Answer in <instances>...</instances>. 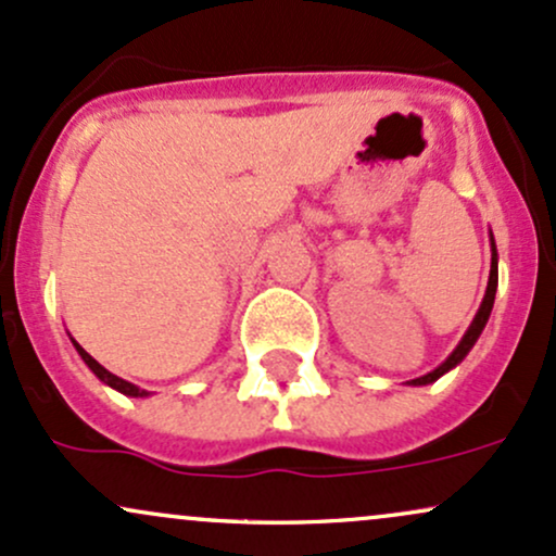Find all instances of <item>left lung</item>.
<instances>
[{"label":"left lung","mask_w":556,"mask_h":556,"mask_svg":"<svg viewBox=\"0 0 556 556\" xmlns=\"http://www.w3.org/2000/svg\"><path fill=\"white\" fill-rule=\"evenodd\" d=\"M496 283H498V270H496V247H494V257H491V276H489V289H485V296H483V304H480L476 320L470 323V328H467V333L463 336V341H459L457 349H454L452 354H448V359L444 365L435 367L433 372H428V376L422 378H415L413 386H426V383H433V380H439L444 372L452 370L454 365H459V362L465 359V354L470 352L472 344L478 341L480 330L485 328V323H489V315H491V307H494V296H496Z\"/></svg>","instance_id":"1"}]
</instances>
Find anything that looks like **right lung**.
<instances>
[{"mask_svg": "<svg viewBox=\"0 0 556 556\" xmlns=\"http://www.w3.org/2000/svg\"><path fill=\"white\" fill-rule=\"evenodd\" d=\"M73 344H76V341H73ZM76 349H78L80 359H84V362H86V365H89V367H91V370H93V376H97L99 380H104V383H108V386H112V389H117V391H121V394H126V396H143V394H147V391L136 389V386H134V383H128V380H123V378L112 376V372H110V370H104V367H102V365H99V362H97V359H93V357H91V354H89V352H86V349H84V346H80V344H76Z\"/></svg>", "mask_w": 556, "mask_h": 556, "instance_id": "add662e5", "label": "right lung"}]
</instances>
